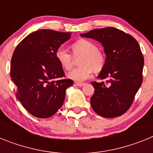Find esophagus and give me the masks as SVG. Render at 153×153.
<instances>
[{"mask_svg": "<svg viewBox=\"0 0 153 153\" xmlns=\"http://www.w3.org/2000/svg\"><path fill=\"white\" fill-rule=\"evenodd\" d=\"M76 84L78 86H84L85 83H82V82H76Z\"/></svg>", "mask_w": 153, "mask_h": 153, "instance_id": "obj_1", "label": "esophagus"}]
</instances>
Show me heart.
<instances>
[{
	"mask_svg": "<svg viewBox=\"0 0 153 153\" xmlns=\"http://www.w3.org/2000/svg\"><path fill=\"white\" fill-rule=\"evenodd\" d=\"M72 56L63 47H58L55 53L56 60L62 67L69 70L72 68L74 57H80L79 64L80 67L74 69L68 74L70 79L81 82L89 79L93 70L99 72L102 70L106 63V57L103 53L98 50V47L94 42L86 39H79L71 46Z\"/></svg>",
	"mask_w": 153,
	"mask_h": 153,
	"instance_id": "b5f03b06",
	"label": "heart"
}]
</instances>
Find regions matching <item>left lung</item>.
<instances>
[{
	"label": "left lung",
	"mask_w": 153,
	"mask_h": 153,
	"mask_svg": "<svg viewBox=\"0 0 153 153\" xmlns=\"http://www.w3.org/2000/svg\"><path fill=\"white\" fill-rule=\"evenodd\" d=\"M80 35L100 42L106 55L98 76L106 83L92 82L95 89L90 99L92 108L102 117H120L130 108L143 83L144 58L140 45L130 34L112 27Z\"/></svg>",
	"instance_id": "8db88e82"
}]
</instances>
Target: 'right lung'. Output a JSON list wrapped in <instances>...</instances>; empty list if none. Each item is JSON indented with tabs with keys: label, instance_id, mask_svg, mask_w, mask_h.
<instances>
[{
	"label": "right lung",
	"instance_id": "1",
	"mask_svg": "<svg viewBox=\"0 0 153 153\" xmlns=\"http://www.w3.org/2000/svg\"><path fill=\"white\" fill-rule=\"evenodd\" d=\"M71 33L40 30L30 33L13 51L10 77L17 87L16 97L37 118H49L63 105L66 90L74 81L64 79L63 67L56 60L58 47Z\"/></svg>",
	"mask_w": 153,
	"mask_h": 153
}]
</instances>
